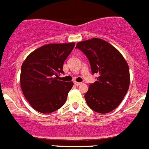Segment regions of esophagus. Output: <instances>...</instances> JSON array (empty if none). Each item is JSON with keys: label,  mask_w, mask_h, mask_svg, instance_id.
Masks as SVG:
<instances>
[{"label": "esophagus", "mask_w": 149, "mask_h": 149, "mask_svg": "<svg viewBox=\"0 0 149 149\" xmlns=\"http://www.w3.org/2000/svg\"><path fill=\"white\" fill-rule=\"evenodd\" d=\"M74 84L76 86H78V85H79L81 84V82H76V81H74Z\"/></svg>", "instance_id": "34e87169"}]
</instances>
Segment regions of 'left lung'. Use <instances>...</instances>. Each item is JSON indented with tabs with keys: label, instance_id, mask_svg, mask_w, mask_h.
<instances>
[{
	"label": "left lung",
	"instance_id": "obj_1",
	"mask_svg": "<svg viewBox=\"0 0 149 149\" xmlns=\"http://www.w3.org/2000/svg\"><path fill=\"white\" fill-rule=\"evenodd\" d=\"M76 48L88 57L93 74H98L97 81L89 85L85 94L87 104L100 114L113 111L129 88L130 77L126 60L117 48L100 38L80 41Z\"/></svg>",
	"mask_w": 149,
	"mask_h": 149
}]
</instances>
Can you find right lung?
<instances>
[{"mask_svg": "<svg viewBox=\"0 0 149 149\" xmlns=\"http://www.w3.org/2000/svg\"><path fill=\"white\" fill-rule=\"evenodd\" d=\"M74 42L49 43L27 56L22 65L20 85L29 105L43 114L61 108L67 101L73 82L58 79L63 64L74 48Z\"/></svg>", "mask_w": 149, "mask_h": 149, "instance_id": "obj_1", "label": "right lung"}]
</instances>
